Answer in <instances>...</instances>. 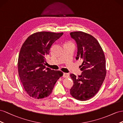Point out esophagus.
<instances>
[{"mask_svg": "<svg viewBox=\"0 0 123 123\" xmlns=\"http://www.w3.org/2000/svg\"><path fill=\"white\" fill-rule=\"evenodd\" d=\"M69 75L68 74L65 73H63V77L64 78H68V77H69Z\"/></svg>", "mask_w": 123, "mask_h": 123, "instance_id": "obj_1", "label": "esophagus"}]
</instances>
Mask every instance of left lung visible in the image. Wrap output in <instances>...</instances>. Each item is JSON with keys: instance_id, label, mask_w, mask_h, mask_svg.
I'll return each mask as SVG.
<instances>
[{"instance_id": "obj_1", "label": "left lung", "mask_w": 123, "mask_h": 123, "mask_svg": "<svg viewBox=\"0 0 123 123\" xmlns=\"http://www.w3.org/2000/svg\"><path fill=\"white\" fill-rule=\"evenodd\" d=\"M70 34L77 44L76 59L83 61L81 75H70L74 82L70 94L77 100H87L95 95L104 81L107 73L105 56L99 42L92 35L80 31Z\"/></svg>"}]
</instances>
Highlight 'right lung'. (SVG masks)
Here are the masks:
<instances>
[{"instance_id": "right-lung-1", "label": "right lung", "mask_w": 123, "mask_h": 123, "mask_svg": "<svg viewBox=\"0 0 123 123\" xmlns=\"http://www.w3.org/2000/svg\"><path fill=\"white\" fill-rule=\"evenodd\" d=\"M63 33L40 31L28 37L23 44L18 59V71L25 90L34 99L51 93L55 83L63 75L60 71L45 68V57L51 45Z\"/></svg>"}]
</instances>
